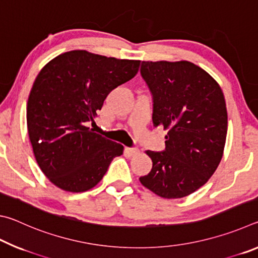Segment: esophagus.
<instances>
[{
  "label": "esophagus",
  "instance_id": "34e87169",
  "mask_svg": "<svg viewBox=\"0 0 258 258\" xmlns=\"http://www.w3.org/2000/svg\"><path fill=\"white\" fill-rule=\"evenodd\" d=\"M125 151L127 152V155L133 157V156H137L140 154V150L139 149H135V148H126Z\"/></svg>",
  "mask_w": 258,
  "mask_h": 258
}]
</instances>
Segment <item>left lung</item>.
<instances>
[{
	"label": "left lung",
	"mask_w": 258,
	"mask_h": 258,
	"mask_svg": "<svg viewBox=\"0 0 258 258\" xmlns=\"http://www.w3.org/2000/svg\"><path fill=\"white\" fill-rule=\"evenodd\" d=\"M141 75L154 97V125L167 135L165 151H146L152 168L140 182L161 198H183L211 178L223 157L224 94L207 72L190 61H142Z\"/></svg>",
	"instance_id": "obj_1"
}]
</instances>
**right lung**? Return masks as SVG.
<instances>
[{"label": "right lung", "instance_id": "obj_1", "mask_svg": "<svg viewBox=\"0 0 258 258\" xmlns=\"http://www.w3.org/2000/svg\"><path fill=\"white\" fill-rule=\"evenodd\" d=\"M140 60L64 52L38 73L27 102V130L41 171L61 190L84 192L102 177L120 143L87 127L107 95L137 75Z\"/></svg>", "mask_w": 258, "mask_h": 258}]
</instances>
